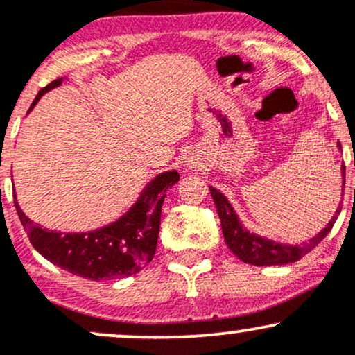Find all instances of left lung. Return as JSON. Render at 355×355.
Masks as SVG:
<instances>
[{
    "label": "left lung",
    "instance_id": "obj_1",
    "mask_svg": "<svg viewBox=\"0 0 355 355\" xmlns=\"http://www.w3.org/2000/svg\"><path fill=\"white\" fill-rule=\"evenodd\" d=\"M342 173H344L345 178V166H342ZM210 195L214 198L215 207H217V214L220 217V222H222L223 239H225L227 245H229L230 250L242 262L252 263V266H285V263H292L300 260L312 248L319 245L325 235L332 230L337 215L342 210V207H339L336 211V217L329 222V225L319 235L309 240V242L300 243V245H282V243H275L274 240L257 237V235L250 234V232L243 230V227L240 225L237 215H235L230 203L227 202V198L220 191L215 190L214 187H210Z\"/></svg>",
    "mask_w": 355,
    "mask_h": 355
}]
</instances>
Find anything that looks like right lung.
Returning <instances> with one entry per match:
<instances>
[{
	"mask_svg": "<svg viewBox=\"0 0 355 355\" xmlns=\"http://www.w3.org/2000/svg\"><path fill=\"white\" fill-rule=\"evenodd\" d=\"M58 78L40 89L31 108L46 92L61 85ZM180 180L178 172L158 175L146 187L128 214L103 229L87 234H60L42 229L15 202L18 217L31 245L51 263L88 280H113L130 277L152 262L160 232L165 191Z\"/></svg>",
	"mask_w": 355,
	"mask_h": 355,
	"instance_id": "1",
	"label": "right lung"
}]
</instances>
